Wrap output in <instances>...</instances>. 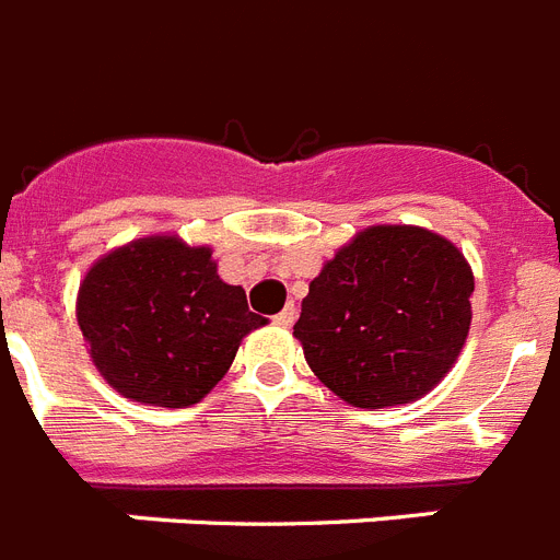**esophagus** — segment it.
Returning <instances> with one entry per match:
<instances>
[{"label":"esophagus","mask_w":560,"mask_h":560,"mask_svg":"<svg viewBox=\"0 0 560 560\" xmlns=\"http://www.w3.org/2000/svg\"><path fill=\"white\" fill-rule=\"evenodd\" d=\"M294 319H298V308H294V305H285L283 312L275 314V323H277V326H283V328L294 326Z\"/></svg>","instance_id":"1"}]
</instances>
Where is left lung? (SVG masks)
<instances>
[{"instance_id":"left-lung-1","label":"left lung","mask_w":560,"mask_h":560,"mask_svg":"<svg viewBox=\"0 0 560 560\" xmlns=\"http://www.w3.org/2000/svg\"><path fill=\"white\" fill-rule=\"evenodd\" d=\"M465 255L417 226L365 229L308 285L294 337L319 382L353 408L428 394L470 331Z\"/></svg>"}]
</instances>
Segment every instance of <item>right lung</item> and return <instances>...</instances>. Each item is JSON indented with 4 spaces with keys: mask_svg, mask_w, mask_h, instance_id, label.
I'll list each match as a JSON object with an SVG mask.
<instances>
[{
    "mask_svg": "<svg viewBox=\"0 0 560 560\" xmlns=\"http://www.w3.org/2000/svg\"><path fill=\"white\" fill-rule=\"evenodd\" d=\"M246 291L218 277L209 248L143 237L102 257L79 289V326L104 380L143 405L186 408L223 380L262 326Z\"/></svg>",
    "mask_w": 560,
    "mask_h": 560,
    "instance_id": "add662e5",
    "label": "right lung"
}]
</instances>
